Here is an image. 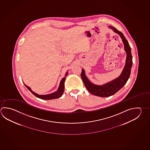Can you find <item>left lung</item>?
I'll return each instance as SVG.
<instances>
[{
	"instance_id": "8db88e82",
	"label": "left lung",
	"mask_w": 150,
	"mask_h": 150,
	"mask_svg": "<svg viewBox=\"0 0 150 150\" xmlns=\"http://www.w3.org/2000/svg\"><path fill=\"white\" fill-rule=\"evenodd\" d=\"M109 28H111L121 37L124 44L125 50L127 54L126 63L122 74L118 78L102 85H96L92 83L86 76L85 71L83 69H82L81 74L82 80L88 91L93 95L101 97H108L112 96L126 84L130 76L131 68L133 65L131 48L124 34L113 26H110Z\"/></svg>"
}]
</instances>
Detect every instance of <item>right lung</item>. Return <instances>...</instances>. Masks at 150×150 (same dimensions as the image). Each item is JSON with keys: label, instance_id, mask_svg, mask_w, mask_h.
Here are the masks:
<instances>
[{"label": "right lung", "instance_id": "obj_1", "mask_svg": "<svg viewBox=\"0 0 150 150\" xmlns=\"http://www.w3.org/2000/svg\"><path fill=\"white\" fill-rule=\"evenodd\" d=\"M68 74V71L66 72V75H65V77ZM64 77L62 78V79L61 80L59 86L58 88V90L56 92H54L52 93L49 94H47V95H39L38 94L35 93L33 91H32L31 88H30L28 86L26 85L25 84H24L26 88H28V90L30 91L35 96H37V98H40V99H43V100H52V99H57L59 98L60 97L62 96V94L64 93V88H65V86H64V82L66 79V77Z\"/></svg>", "mask_w": 150, "mask_h": 150}]
</instances>
